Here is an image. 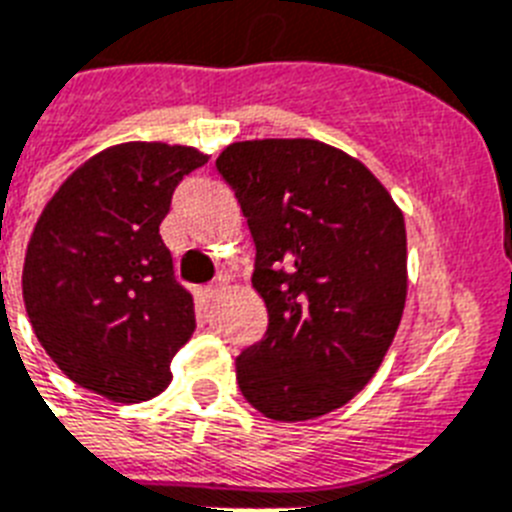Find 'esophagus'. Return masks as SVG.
<instances>
[{
	"label": "esophagus",
	"instance_id": "34e87169",
	"mask_svg": "<svg viewBox=\"0 0 512 512\" xmlns=\"http://www.w3.org/2000/svg\"><path fill=\"white\" fill-rule=\"evenodd\" d=\"M225 285H227V279H225V277H217V279H214L212 285H207V295H209V298H217V295H220L222 287H225Z\"/></svg>",
	"mask_w": 512,
	"mask_h": 512
}]
</instances>
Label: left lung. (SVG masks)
I'll list each match as a JSON object with an SVG mask.
<instances>
[{
    "mask_svg": "<svg viewBox=\"0 0 512 512\" xmlns=\"http://www.w3.org/2000/svg\"><path fill=\"white\" fill-rule=\"evenodd\" d=\"M256 243L261 342L238 386L277 422L347 404L381 368L406 303V227L360 160L316 139L235 142L217 157Z\"/></svg>",
    "mask_w": 512,
    "mask_h": 512,
    "instance_id": "8db88e82",
    "label": "left lung"
}]
</instances>
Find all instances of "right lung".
Returning <instances> with one entry per match:
<instances>
[{"label":"right lung","mask_w":512,"mask_h":512,"mask_svg":"<svg viewBox=\"0 0 512 512\" xmlns=\"http://www.w3.org/2000/svg\"><path fill=\"white\" fill-rule=\"evenodd\" d=\"M207 160L181 144H116L74 170L38 217L23 266L25 310L77 386L137 404L170 383V360L196 318L160 222L183 176Z\"/></svg>","instance_id":"obj_1"}]
</instances>
